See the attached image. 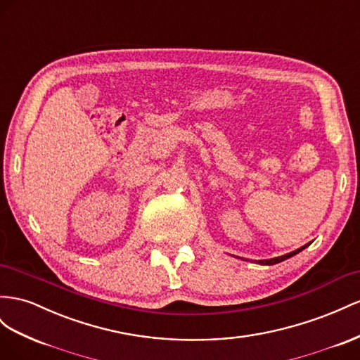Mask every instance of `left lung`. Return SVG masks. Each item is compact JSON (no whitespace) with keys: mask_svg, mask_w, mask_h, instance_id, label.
<instances>
[{"mask_svg":"<svg viewBox=\"0 0 360 360\" xmlns=\"http://www.w3.org/2000/svg\"><path fill=\"white\" fill-rule=\"evenodd\" d=\"M306 247H309V244H306V245H303V247H300V248H297L295 251H292V252H288V255H283V256H278V257H274V259H265V260H256V264H260V265H276V264H278V262H283V260H286V259H289V257H292V256H295V255H298L300 251H303Z\"/></svg>","mask_w":360,"mask_h":360,"instance_id":"left-lung-1","label":"left lung"}]
</instances>
